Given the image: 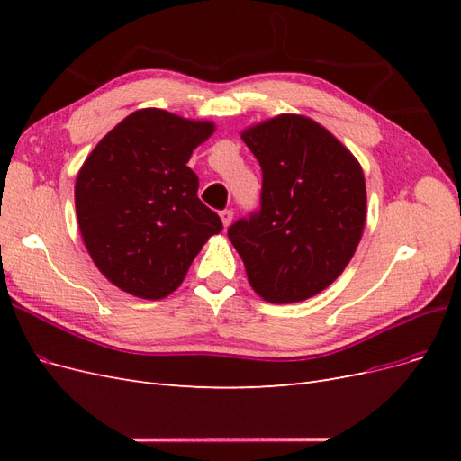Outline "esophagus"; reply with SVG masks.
<instances>
[{"label": "esophagus", "instance_id": "1", "mask_svg": "<svg viewBox=\"0 0 461 461\" xmlns=\"http://www.w3.org/2000/svg\"><path fill=\"white\" fill-rule=\"evenodd\" d=\"M221 215V221H222V225H225V229L230 225L232 222V209H222V212L219 213Z\"/></svg>", "mask_w": 461, "mask_h": 461}]
</instances>
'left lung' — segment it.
<instances>
[{
  "label": "left lung",
  "mask_w": 461,
  "mask_h": 461,
  "mask_svg": "<svg viewBox=\"0 0 461 461\" xmlns=\"http://www.w3.org/2000/svg\"><path fill=\"white\" fill-rule=\"evenodd\" d=\"M242 140L261 167V205L232 222L229 239L265 302L308 300L356 254L367 209L364 171L325 127L302 115L259 122Z\"/></svg>",
  "instance_id": "obj_1"
}]
</instances>
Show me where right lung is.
Segmentation results:
<instances>
[{
	"mask_svg": "<svg viewBox=\"0 0 461 461\" xmlns=\"http://www.w3.org/2000/svg\"><path fill=\"white\" fill-rule=\"evenodd\" d=\"M215 124L138 109L80 167L75 205L82 240L107 281L144 300L175 292L209 236L222 230L186 165Z\"/></svg>",
	"mask_w": 461,
	"mask_h": 461,
	"instance_id": "1",
	"label": "right lung"
}]
</instances>
